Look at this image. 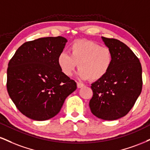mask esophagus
<instances>
[{
  "instance_id": "obj_1",
  "label": "esophagus",
  "mask_w": 150,
  "mask_h": 150,
  "mask_svg": "<svg viewBox=\"0 0 150 150\" xmlns=\"http://www.w3.org/2000/svg\"><path fill=\"white\" fill-rule=\"evenodd\" d=\"M77 88H82L84 86V85L82 84V83H80V82H77Z\"/></svg>"
}]
</instances>
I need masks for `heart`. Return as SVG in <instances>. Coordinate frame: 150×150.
Wrapping results in <instances>:
<instances>
[{
    "label": "heart",
    "instance_id": "obj_1",
    "mask_svg": "<svg viewBox=\"0 0 150 150\" xmlns=\"http://www.w3.org/2000/svg\"><path fill=\"white\" fill-rule=\"evenodd\" d=\"M69 52L70 54L61 52L57 58L58 65L66 76H71L78 64L81 78L99 80L107 75L114 61V55L110 49L89 40L73 41Z\"/></svg>",
    "mask_w": 150,
    "mask_h": 150
}]
</instances>
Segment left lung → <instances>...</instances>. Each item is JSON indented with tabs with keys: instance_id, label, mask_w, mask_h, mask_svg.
I'll return each mask as SVG.
<instances>
[{
	"instance_id": "obj_1",
	"label": "left lung",
	"mask_w": 150,
	"mask_h": 150,
	"mask_svg": "<svg viewBox=\"0 0 150 150\" xmlns=\"http://www.w3.org/2000/svg\"><path fill=\"white\" fill-rule=\"evenodd\" d=\"M102 39L112 51L114 61L107 75L91 84L89 108L99 119L116 120L128 114L141 93L142 66L124 42L115 38Z\"/></svg>"
}]
</instances>
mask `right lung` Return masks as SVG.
<instances>
[{"label": "right lung", "instance_id": "1", "mask_svg": "<svg viewBox=\"0 0 150 150\" xmlns=\"http://www.w3.org/2000/svg\"><path fill=\"white\" fill-rule=\"evenodd\" d=\"M67 40L41 38L23 43L8 64L7 89L25 116L45 121L57 115L77 84L61 72L57 63Z\"/></svg>", "mask_w": 150, "mask_h": 150}]
</instances>
